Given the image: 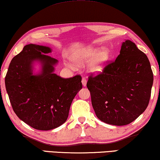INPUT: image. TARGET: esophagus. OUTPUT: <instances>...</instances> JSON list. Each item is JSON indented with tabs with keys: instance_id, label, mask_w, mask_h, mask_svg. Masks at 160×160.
I'll list each match as a JSON object with an SVG mask.
<instances>
[{
	"instance_id": "esophagus-1",
	"label": "esophagus",
	"mask_w": 160,
	"mask_h": 160,
	"mask_svg": "<svg viewBox=\"0 0 160 160\" xmlns=\"http://www.w3.org/2000/svg\"><path fill=\"white\" fill-rule=\"evenodd\" d=\"M82 84H83V86H84V87H86V85H87V80L85 79L84 78H82Z\"/></svg>"
}]
</instances>
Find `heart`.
<instances>
[{"label":"heart","instance_id":"heart-1","mask_svg":"<svg viewBox=\"0 0 160 160\" xmlns=\"http://www.w3.org/2000/svg\"><path fill=\"white\" fill-rule=\"evenodd\" d=\"M110 51L106 48L100 49L94 47H88L73 57V60L78 65L90 62L88 65V70L92 73H100L103 71L110 59ZM70 68H73L72 64H67Z\"/></svg>","mask_w":160,"mask_h":160}]
</instances>
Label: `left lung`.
<instances>
[{
	"instance_id": "1",
	"label": "left lung",
	"mask_w": 160,
	"mask_h": 160,
	"mask_svg": "<svg viewBox=\"0 0 160 160\" xmlns=\"http://www.w3.org/2000/svg\"><path fill=\"white\" fill-rule=\"evenodd\" d=\"M154 76L147 56L130 40L101 73L89 76L87 87L97 117L105 123L126 125L149 102Z\"/></svg>"
}]
</instances>
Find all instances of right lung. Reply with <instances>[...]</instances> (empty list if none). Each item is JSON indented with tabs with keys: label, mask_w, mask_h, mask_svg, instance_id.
Wrapping results in <instances>:
<instances>
[{
	"label": "right lung",
	"mask_w": 160,
	"mask_h": 160,
	"mask_svg": "<svg viewBox=\"0 0 160 160\" xmlns=\"http://www.w3.org/2000/svg\"><path fill=\"white\" fill-rule=\"evenodd\" d=\"M48 47L28 44L17 54L5 78L12 108L25 123L39 130H49L65 123L71 105L82 88V76L63 78L54 73L58 60L47 55ZM39 61L40 74L32 73V64Z\"/></svg>",
	"instance_id": "right-lung-1"
}]
</instances>
